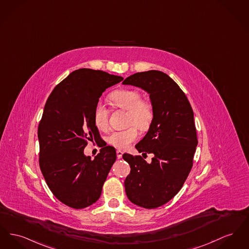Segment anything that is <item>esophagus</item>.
<instances>
[{
	"label": "esophagus",
	"instance_id": "obj_1",
	"mask_svg": "<svg viewBox=\"0 0 249 249\" xmlns=\"http://www.w3.org/2000/svg\"><path fill=\"white\" fill-rule=\"evenodd\" d=\"M122 155H123V151H121V150H117V159H120V158H122Z\"/></svg>",
	"mask_w": 249,
	"mask_h": 249
}]
</instances>
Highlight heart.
<instances>
[{"label":"heart","mask_w":249,"mask_h":249,"mask_svg":"<svg viewBox=\"0 0 249 249\" xmlns=\"http://www.w3.org/2000/svg\"><path fill=\"white\" fill-rule=\"evenodd\" d=\"M112 103L117 107L128 111L127 122L129 125H134L126 130L113 132L108 136V143L112 146L125 149L135 141L138 137L137 129H146L153 118V111L149 103L141 100L139 92L130 89H121L113 92L110 95ZM93 120L95 126L99 130H105L108 127V111L101 102L96 103L93 110Z\"/></svg>","instance_id":"1"}]
</instances>
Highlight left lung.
<instances>
[{"instance_id": "8db88e82", "label": "left lung", "mask_w": 249, "mask_h": 249, "mask_svg": "<svg viewBox=\"0 0 249 249\" xmlns=\"http://www.w3.org/2000/svg\"><path fill=\"white\" fill-rule=\"evenodd\" d=\"M122 84L146 91L152 105L148 131L135 145L138 152L153 153L152 161L148 163L128 153L123 159L131 166L124 182L128 198L133 204L154 209L173 198L190 173L197 146L194 112L183 91L159 71L133 74Z\"/></svg>"}]
</instances>
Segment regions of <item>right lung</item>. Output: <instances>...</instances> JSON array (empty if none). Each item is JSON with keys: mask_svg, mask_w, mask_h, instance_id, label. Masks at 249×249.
Wrapping results in <instances>:
<instances>
[{"mask_svg": "<svg viewBox=\"0 0 249 249\" xmlns=\"http://www.w3.org/2000/svg\"><path fill=\"white\" fill-rule=\"evenodd\" d=\"M123 77L80 69L57 85L49 96L37 137L39 165L49 188L61 202L74 209L95 203L117 159L116 149L103 147L91 160L84 149L99 134L93 110L106 88Z\"/></svg>", "mask_w": 249, "mask_h": 249, "instance_id": "1", "label": "right lung"}]
</instances>
